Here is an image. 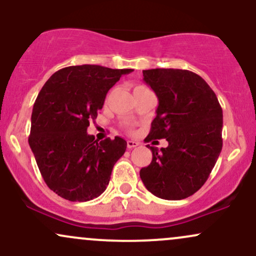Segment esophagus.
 <instances>
[{"label": "esophagus", "mask_w": 256, "mask_h": 256, "mask_svg": "<svg viewBox=\"0 0 256 256\" xmlns=\"http://www.w3.org/2000/svg\"><path fill=\"white\" fill-rule=\"evenodd\" d=\"M140 146V142H137V140H128V149L136 148V146Z\"/></svg>", "instance_id": "1"}]
</instances>
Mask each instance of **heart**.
I'll return each mask as SVG.
<instances>
[{
  "label": "heart",
  "mask_w": 256,
  "mask_h": 256,
  "mask_svg": "<svg viewBox=\"0 0 256 256\" xmlns=\"http://www.w3.org/2000/svg\"><path fill=\"white\" fill-rule=\"evenodd\" d=\"M137 88H138V86H137Z\"/></svg>",
  "instance_id": "b5f03b06"
}]
</instances>
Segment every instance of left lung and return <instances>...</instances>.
<instances>
[{
	"mask_svg": "<svg viewBox=\"0 0 256 256\" xmlns=\"http://www.w3.org/2000/svg\"><path fill=\"white\" fill-rule=\"evenodd\" d=\"M143 77L158 98L146 142L166 138L168 146L160 152L146 146L152 158L140 179L158 198H186L206 183L222 152V110L210 85L192 71L146 70Z\"/></svg>",
	"mask_w": 256,
	"mask_h": 256,
	"instance_id": "8db88e82",
	"label": "left lung"
}]
</instances>
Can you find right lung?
<instances>
[{"mask_svg": "<svg viewBox=\"0 0 256 256\" xmlns=\"http://www.w3.org/2000/svg\"><path fill=\"white\" fill-rule=\"evenodd\" d=\"M132 71L98 64L64 67L38 94L28 144L46 184L62 198L90 201L110 183L126 140L116 136L98 142L86 130L104 107L108 90Z\"/></svg>", "mask_w": 256, "mask_h": 256, "instance_id": "add662e5", "label": "right lung"}]
</instances>
